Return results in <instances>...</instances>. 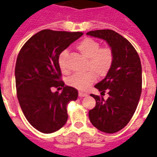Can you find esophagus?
Returning <instances> with one entry per match:
<instances>
[{
  "label": "esophagus",
  "instance_id": "obj_1",
  "mask_svg": "<svg viewBox=\"0 0 157 157\" xmlns=\"http://www.w3.org/2000/svg\"><path fill=\"white\" fill-rule=\"evenodd\" d=\"M86 95H87V94L85 92H82V91H79V92H78V96L79 97H85L86 96Z\"/></svg>",
  "mask_w": 157,
  "mask_h": 157
}]
</instances>
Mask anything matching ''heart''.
Masks as SVG:
<instances>
[{
	"label": "heart",
	"mask_w": 157,
	"mask_h": 157,
	"mask_svg": "<svg viewBox=\"0 0 157 157\" xmlns=\"http://www.w3.org/2000/svg\"><path fill=\"white\" fill-rule=\"evenodd\" d=\"M78 50L86 58L87 64L84 74H75L68 78L67 84L78 90H86L96 79V75L105 76L113 64L114 54L109 47L100 48V44L95 40L86 37L76 46ZM67 52L64 51L59 56V66L63 72H67L64 66V59Z\"/></svg>",
	"instance_id": "heart-1"
}]
</instances>
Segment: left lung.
I'll use <instances>...</instances> for the list:
<instances>
[{
    "label": "left lung",
    "mask_w": 157,
    "mask_h": 157,
    "mask_svg": "<svg viewBox=\"0 0 157 157\" xmlns=\"http://www.w3.org/2000/svg\"><path fill=\"white\" fill-rule=\"evenodd\" d=\"M107 42L114 54L113 64L103 80L94 86L101 94L107 91V100L91 94L96 101L89 111V119L97 129L115 133L129 123L136 110L142 90V67L140 57L132 44L111 29L86 33Z\"/></svg>",
    "instance_id": "left-lung-1"
}]
</instances>
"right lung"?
<instances>
[{
	"instance_id": "obj_1",
	"label": "right lung",
	"mask_w": 157,
	"mask_h": 157,
	"mask_svg": "<svg viewBox=\"0 0 157 157\" xmlns=\"http://www.w3.org/2000/svg\"><path fill=\"white\" fill-rule=\"evenodd\" d=\"M81 32L43 29L25 43L15 67L17 95L26 120L37 131L52 133L68 119L67 106L78 99V90L61 80L59 55L78 39ZM53 87H63L62 93Z\"/></svg>"
}]
</instances>
